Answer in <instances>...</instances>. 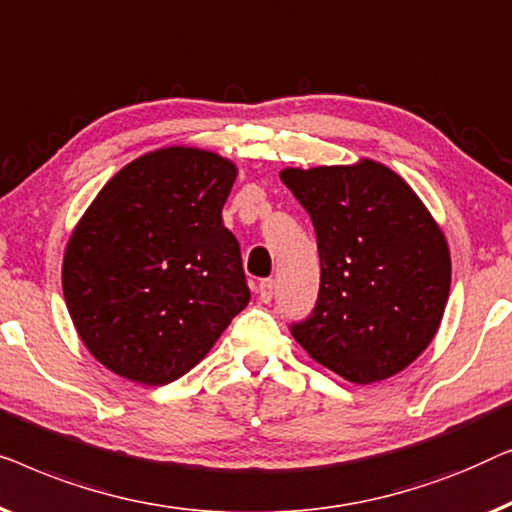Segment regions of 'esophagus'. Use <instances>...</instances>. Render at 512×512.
Returning <instances> with one entry per match:
<instances>
[{"label": "esophagus", "mask_w": 512, "mask_h": 512, "mask_svg": "<svg viewBox=\"0 0 512 512\" xmlns=\"http://www.w3.org/2000/svg\"><path fill=\"white\" fill-rule=\"evenodd\" d=\"M273 292H276V283H273L271 278L262 280V283H259V287H257V294H259V299H262L264 304H269V301L273 299Z\"/></svg>", "instance_id": "1"}]
</instances>
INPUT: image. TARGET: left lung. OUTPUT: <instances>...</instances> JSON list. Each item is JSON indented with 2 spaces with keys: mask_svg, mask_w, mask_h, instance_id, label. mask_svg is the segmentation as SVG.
<instances>
[{
  "mask_svg": "<svg viewBox=\"0 0 512 512\" xmlns=\"http://www.w3.org/2000/svg\"><path fill=\"white\" fill-rule=\"evenodd\" d=\"M311 215L320 294L292 336L315 362L357 385L397 376L434 341L450 294V248L399 174L359 160L280 171Z\"/></svg>",
  "mask_w": 512,
  "mask_h": 512,
  "instance_id": "8db88e82",
  "label": "left lung"
}]
</instances>
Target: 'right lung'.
I'll return each mask as SVG.
<instances>
[{
  "label": "right lung",
  "instance_id": "obj_1",
  "mask_svg": "<svg viewBox=\"0 0 512 512\" xmlns=\"http://www.w3.org/2000/svg\"><path fill=\"white\" fill-rule=\"evenodd\" d=\"M236 164L201 148L136 157L69 236L62 290L90 355L120 378L167 385L208 355L250 301L222 225Z\"/></svg>",
  "mask_w": 512,
  "mask_h": 512
}]
</instances>
